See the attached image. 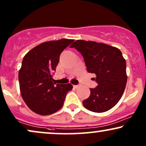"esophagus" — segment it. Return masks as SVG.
Masks as SVG:
<instances>
[{"mask_svg":"<svg viewBox=\"0 0 146 146\" xmlns=\"http://www.w3.org/2000/svg\"><path fill=\"white\" fill-rule=\"evenodd\" d=\"M78 87H80V85H73V88H78Z\"/></svg>","mask_w":146,"mask_h":146,"instance_id":"obj_1","label":"esophagus"}]
</instances>
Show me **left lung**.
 <instances>
[{
  "label": "left lung",
  "mask_w": 146,
  "mask_h": 146,
  "mask_svg": "<svg viewBox=\"0 0 146 146\" xmlns=\"http://www.w3.org/2000/svg\"><path fill=\"white\" fill-rule=\"evenodd\" d=\"M70 47L80 52L88 72L96 75L93 80L98 85L90 89V96L82 102L84 108L96 113L110 110L120 101L127 82L122 52L111 45L84 40L75 41Z\"/></svg>",
  "instance_id": "8db88e82"
}]
</instances>
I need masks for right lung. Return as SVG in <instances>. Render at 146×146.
Returning a JSON list of instances; mask_svg holds the SVG:
<instances>
[{
    "label": "right lung",
    "mask_w": 146,
    "mask_h": 146,
    "mask_svg": "<svg viewBox=\"0 0 146 146\" xmlns=\"http://www.w3.org/2000/svg\"><path fill=\"white\" fill-rule=\"evenodd\" d=\"M73 39L62 38L41 43L24 57L18 78L22 99L27 106L39 115H50L62 107L71 84L54 83L60 56Z\"/></svg>",
    "instance_id": "obj_1"
}]
</instances>
